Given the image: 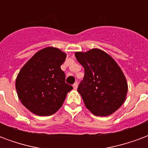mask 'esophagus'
<instances>
[{
    "mask_svg": "<svg viewBox=\"0 0 148 148\" xmlns=\"http://www.w3.org/2000/svg\"><path fill=\"white\" fill-rule=\"evenodd\" d=\"M77 87H78V83L76 82L74 84H73V88L77 89Z\"/></svg>",
    "mask_w": 148,
    "mask_h": 148,
    "instance_id": "obj_1",
    "label": "esophagus"
}]
</instances>
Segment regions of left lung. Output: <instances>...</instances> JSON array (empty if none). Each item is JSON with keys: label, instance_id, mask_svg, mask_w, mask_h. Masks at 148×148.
<instances>
[{"label": "left lung", "instance_id": "1", "mask_svg": "<svg viewBox=\"0 0 148 148\" xmlns=\"http://www.w3.org/2000/svg\"><path fill=\"white\" fill-rule=\"evenodd\" d=\"M75 56L84 69L77 91L86 108L95 116L112 115L122 106L127 93V82L121 69L101 49L76 52Z\"/></svg>", "mask_w": 148, "mask_h": 148}]
</instances>
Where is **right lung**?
<instances>
[{
	"label": "right lung",
	"mask_w": 148,
	"mask_h": 148,
	"mask_svg": "<svg viewBox=\"0 0 148 148\" xmlns=\"http://www.w3.org/2000/svg\"><path fill=\"white\" fill-rule=\"evenodd\" d=\"M65 52L47 47L34 54L16 79V90L22 104L40 116H51L61 108L72 86L65 83L60 65Z\"/></svg>",
	"instance_id": "1"
}]
</instances>
